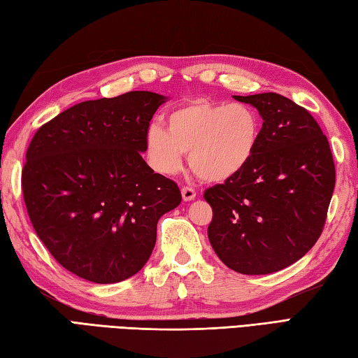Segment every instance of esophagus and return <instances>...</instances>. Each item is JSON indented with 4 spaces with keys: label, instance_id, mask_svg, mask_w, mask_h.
<instances>
[{
    "label": "esophagus",
    "instance_id": "34e87169",
    "mask_svg": "<svg viewBox=\"0 0 358 358\" xmlns=\"http://www.w3.org/2000/svg\"><path fill=\"white\" fill-rule=\"evenodd\" d=\"M180 192H182V198H184V201H192L196 198V190H194L193 187L185 185V187H182Z\"/></svg>",
    "mask_w": 358,
    "mask_h": 358
}]
</instances>
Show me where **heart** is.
Listing matches in <instances>:
<instances>
[{
	"label": "heart",
	"instance_id": "b5f03b06",
	"mask_svg": "<svg viewBox=\"0 0 358 358\" xmlns=\"http://www.w3.org/2000/svg\"><path fill=\"white\" fill-rule=\"evenodd\" d=\"M259 131V117L249 106L198 99L168 113L166 129L151 124L146 151L151 165L165 176L179 173L182 156L190 154L188 162L198 178L222 182L251 160Z\"/></svg>",
	"mask_w": 358,
	"mask_h": 358
}]
</instances>
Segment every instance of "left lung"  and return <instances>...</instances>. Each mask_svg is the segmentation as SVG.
Masks as SVG:
<instances>
[{"instance_id": "obj_1", "label": "left lung", "mask_w": 358, "mask_h": 358, "mask_svg": "<svg viewBox=\"0 0 358 358\" xmlns=\"http://www.w3.org/2000/svg\"><path fill=\"white\" fill-rule=\"evenodd\" d=\"M263 118L248 165L204 192L207 234L221 262L241 274H269L298 262L324 229L335 188L329 140L304 107L279 93L235 96Z\"/></svg>"}]
</instances>
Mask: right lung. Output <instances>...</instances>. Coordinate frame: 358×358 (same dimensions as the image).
<instances>
[{
  "mask_svg": "<svg viewBox=\"0 0 358 358\" xmlns=\"http://www.w3.org/2000/svg\"><path fill=\"white\" fill-rule=\"evenodd\" d=\"M152 92L84 101L38 127L26 151L23 198L32 227L70 273L115 284L143 268L157 221L182 201L178 184L141 157Z\"/></svg>",
  "mask_w": 358,
  "mask_h": 358,
  "instance_id": "add662e5",
  "label": "right lung"
}]
</instances>
